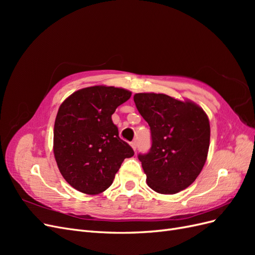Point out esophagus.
Instances as JSON below:
<instances>
[{
    "instance_id": "esophagus-1",
    "label": "esophagus",
    "mask_w": 255,
    "mask_h": 255,
    "mask_svg": "<svg viewBox=\"0 0 255 255\" xmlns=\"http://www.w3.org/2000/svg\"><path fill=\"white\" fill-rule=\"evenodd\" d=\"M130 146H132L134 151H136V149H137V141L134 140V141L130 142Z\"/></svg>"
}]
</instances>
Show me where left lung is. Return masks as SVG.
I'll use <instances>...</instances> for the list:
<instances>
[{
    "instance_id": "1",
    "label": "left lung",
    "mask_w": 255,
    "mask_h": 255,
    "mask_svg": "<svg viewBox=\"0 0 255 255\" xmlns=\"http://www.w3.org/2000/svg\"><path fill=\"white\" fill-rule=\"evenodd\" d=\"M134 102L151 129V149L138 155L148 186L163 195L187 188L207 158L211 137L207 115L194 102L164 94H136Z\"/></svg>"
}]
</instances>
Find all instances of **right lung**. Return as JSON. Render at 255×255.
Wrapping results in <instances>:
<instances>
[{
	"mask_svg": "<svg viewBox=\"0 0 255 255\" xmlns=\"http://www.w3.org/2000/svg\"><path fill=\"white\" fill-rule=\"evenodd\" d=\"M130 96L127 89L101 85L73 92L59 106L54 156L64 179L83 194L106 190L122 161L134 155L112 120L116 109Z\"/></svg>",
	"mask_w": 255,
	"mask_h": 255,
	"instance_id": "right-lung-1",
	"label": "right lung"
}]
</instances>
